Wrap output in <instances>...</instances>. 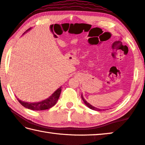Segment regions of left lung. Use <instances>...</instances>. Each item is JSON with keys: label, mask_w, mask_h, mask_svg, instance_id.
I'll use <instances>...</instances> for the list:
<instances>
[{"label": "left lung", "mask_w": 145, "mask_h": 145, "mask_svg": "<svg viewBox=\"0 0 145 145\" xmlns=\"http://www.w3.org/2000/svg\"><path fill=\"white\" fill-rule=\"evenodd\" d=\"M81 97H82V101H83L84 103V104L86 105L87 106H88V107L89 108H90V109L93 110H95V111H101V110H103V109L97 108H96V107H95V106H92L91 105L89 104V103L87 102L84 99V98L83 97V96H82V94H81Z\"/></svg>", "instance_id": "left-lung-1"}]
</instances>
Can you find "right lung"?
I'll return each instance as SVG.
<instances>
[{
    "mask_svg": "<svg viewBox=\"0 0 145 145\" xmlns=\"http://www.w3.org/2000/svg\"><path fill=\"white\" fill-rule=\"evenodd\" d=\"M30 29L31 27L27 29L26 31L30 30ZM26 32H25V33H26ZM61 87L59 88L56 91H55L54 93H53L52 94V95L50 96L48 98L46 99L45 100L42 101L37 103L24 102L22 101L21 100H20L19 99H18L17 97V99L18 101H19L23 106L26 108L27 109L31 110H37V111H38V110H44L50 108L54 106L56 104V103L57 102V101H58L59 98V96L61 95Z\"/></svg>",
    "mask_w": 145,
    "mask_h": 145,
    "instance_id": "right-lung-1",
    "label": "right lung"
}]
</instances>
